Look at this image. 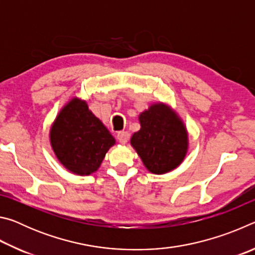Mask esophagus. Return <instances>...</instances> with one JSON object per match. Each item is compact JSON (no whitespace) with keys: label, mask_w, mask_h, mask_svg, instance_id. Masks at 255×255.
<instances>
[{"label":"esophagus","mask_w":255,"mask_h":255,"mask_svg":"<svg viewBox=\"0 0 255 255\" xmlns=\"http://www.w3.org/2000/svg\"><path fill=\"white\" fill-rule=\"evenodd\" d=\"M118 140L120 141L122 144H126L128 139H129V133L127 131H119L118 135H117Z\"/></svg>","instance_id":"esophagus-1"}]
</instances>
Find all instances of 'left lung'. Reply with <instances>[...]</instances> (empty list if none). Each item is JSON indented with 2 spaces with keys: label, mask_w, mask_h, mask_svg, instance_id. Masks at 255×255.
I'll list each match as a JSON object with an SVG mask.
<instances>
[{
  "label": "left lung",
  "mask_w": 255,
  "mask_h": 255,
  "mask_svg": "<svg viewBox=\"0 0 255 255\" xmlns=\"http://www.w3.org/2000/svg\"><path fill=\"white\" fill-rule=\"evenodd\" d=\"M139 123L130 143L147 170L163 174L178 167L188 149V133L178 116L157 103L141 112Z\"/></svg>",
  "instance_id": "8db88e82"
}]
</instances>
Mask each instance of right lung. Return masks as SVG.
<instances>
[{
	"mask_svg": "<svg viewBox=\"0 0 255 255\" xmlns=\"http://www.w3.org/2000/svg\"><path fill=\"white\" fill-rule=\"evenodd\" d=\"M50 143L59 162L79 175L96 172L116 140L85 101L73 99L50 129Z\"/></svg>",
	"mask_w": 255,
	"mask_h": 255,
	"instance_id": "obj_1",
	"label": "right lung"
}]
</instances>
